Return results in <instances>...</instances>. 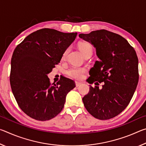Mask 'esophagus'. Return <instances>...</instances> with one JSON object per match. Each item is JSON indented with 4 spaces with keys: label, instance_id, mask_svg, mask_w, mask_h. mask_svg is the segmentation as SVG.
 Wrapping results in <instances>:
<instances>
[{
    "label": "esophagus",
    "instance_id": "34e87169",
    "mask_svg": "<svg viewBox=\"0 0 146 146\" xmlns=\"http://www.w3.org/2000/svg\"><path fill=\"white\" fill-rule=\"evenodd\" d=\"M75 85H76V87H78V86H80L81 85V83L79 82H75Z\"/></svg>",
    "mask_w": 146,
    "mask_h": 146
}]
</instances>
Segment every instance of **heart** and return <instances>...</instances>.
Masks as SVG:
<instances>
[{"label": "heart", "mask_w": 146, "mask_h": 146, "mask_svg": "<svg viewBox=\"0 0 146 146\" xmlns=\"http://www.w3.org/2000/svg\"><path fill=\"white\" fill-rule=\"evenodd\" d=\"M78 47L80 51L84 55H86L89 52H92V46L88 42H80L78 44ZM66 54V51L64 53L63 57ZM86 69L84 67H78V66H71L66 71V74L69 77L74 79H81L84 76V74L86 73Z\"/></svg>", "instance_id": "obj_1"}]
</instances>
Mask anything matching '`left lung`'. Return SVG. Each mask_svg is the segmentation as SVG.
Segmentation results:
<instances>
[{
	"instance_id": "1",
	"label": "left lung",
	"mask_w": 146,
	"mask_h": 146,
	"mask_svg": "<svg viewBox=\"0 0 146 146\" xmlns=\"http://www.w3.org/2000/svg\"><path fill=\"white\" fill-rule=\"evenodd\" d=\"M79 37L93 44L100 59L90 70L88 82H104L102 89L90 86L84 105L97 119H110L125 110L134 95L139 78L137 53L126 39L106 29Z\"/></svg>"
}]
</instances>
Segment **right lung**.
<instances>
[{"label": "right lung", "mask_w": 146, "mask_h": 146, "mask_svg": "<svg viewBox=\"0 0 146 146\" xmlns=\"http://www.w3.org/2000/svg\"><path fill=\"white\" fill-rule=\"evenodd\" d=\"M77 33L44 28L29 35L17 46L11 60L10 85L20 108L36 120L46 121L61 112L74 81L62 76L51 84L48 73L62 58Z\"/></svg>", "instance_id": "1"}]
</instances>
